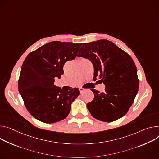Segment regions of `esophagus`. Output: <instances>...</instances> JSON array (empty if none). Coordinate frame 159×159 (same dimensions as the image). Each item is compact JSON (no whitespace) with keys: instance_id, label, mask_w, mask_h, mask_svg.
I'll return each instance as SVG.
<instances>
[{"instance_id":"34e87169","label":"esophagus","mask_w":159,"mask_h":159,"mask_svg":"<svg viewBox=\"0 0 159 159\" xmlns=\"http://www.w3.org/2000/svg\"><path fill=\"white\" fill-rule=\"evenodd\" d=\"M84 90H85V89H84V88H79V91H80V93H82Z\"/></svg>"}]
</instances>
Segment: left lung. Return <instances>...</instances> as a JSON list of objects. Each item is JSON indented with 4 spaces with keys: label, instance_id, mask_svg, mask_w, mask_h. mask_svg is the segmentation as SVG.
<instances>
[{
    "label": "left lung",
    "instance_id": "obj_1",
    "mask_svg": "<svg viewBox=\"0 0 159 159\" xmlns=\"http://www.w3.org/2000/svg\"><path fill=\"white\" fill-rule=\"evenodd\" d=\"M89 60L94 78L105 85L103 93L92 89L94 95L87 107L92 116L110 122L122 117L134 102L139 89L137 68L127 53L108 40L84 43L77 55Z\"/></svg>",
    "mask_w": 159,
    "mask_h": 159
}]
</instances>
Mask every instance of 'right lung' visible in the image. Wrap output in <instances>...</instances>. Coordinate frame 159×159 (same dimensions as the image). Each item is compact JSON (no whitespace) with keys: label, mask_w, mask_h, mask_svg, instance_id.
Returning a JSON list of instances; mask_svg holds the SVG:
<instances>
[{"label":"right lung","mask_w":159,"mask_h":159,"mask_svg":"<svg viewBox=\"0 0 159 159\" xmlns=\"http://www.w3.org/2000/svg\"><path fill=\"white\" fill-rule=\"evenodd\" d=\"M82 44L52 41L30 52L25 58L18 80L25 105L36 119L47 124L65 119L71 104L80 94L78 88L61 89L54 78L63 74L64 64L74 60Z\"/></svg>","instance_id":"1"}]
</instances>
